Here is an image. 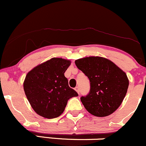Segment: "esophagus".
Listing matches in <instances>:
<instances>
[{
	"label": "esophagus",
	"mask_w": 146,
	"mask_h": 146,
	"mask_svg": "<svg viewBox=\"0 0 146 146\" xmlns=\"http://www.w3.org/2000/svg\"><path fill=\"white\" fill-rule=\"evenodd\" d=\"M75 89H76V91L78 93V94H80V86H76V87L75 88Z\"/></svg>",
	"instance_id": "34e87169"
}]
</instances>
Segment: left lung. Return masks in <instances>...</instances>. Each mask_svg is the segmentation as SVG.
<instances>
[{
  "mask_svg": "<svg viewBox=\"0 0 146 146\" xmlns=\"http://www.w3.org/2000/svg\"><path fill=\"white\" fill-rule=\"evenodd\" d=\"M75 63L90 81L89 94L80 98L86 110L98 117L111 114L127 93L129 81L125 73L110 60L100 57H84Z\"/></svg>",
  "mask_w": 146,
  "mask_h": 146,
  "instance_id": "1",
  "label": "left lung"
}]
</instances>
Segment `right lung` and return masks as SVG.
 <instances>
[{"instance_id":"obj_1","label":"right lung","mask_w":146,"mask_h":146,"mask_svg":"<svg viewBox=\"0 0 146 146\" xmlns=\"http://www.w3.org/2000/svg\"><path fill=\"white\" fill-rule=\"evenodd\" d=\"M69 60L52 58L30 70L25 77L23 89L29 102L37 114L55 118L64 111L68 100L78 94L68 86L64 73Z\"/></svg>"}]
</instances>
